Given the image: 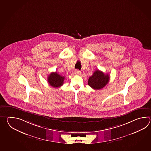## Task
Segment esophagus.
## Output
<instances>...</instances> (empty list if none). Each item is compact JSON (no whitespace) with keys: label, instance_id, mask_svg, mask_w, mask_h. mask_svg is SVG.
<instances>
[{"label":"esophagus","instance_id":"obj_1","mask_svg":"<svg viewBox=\"0 0 151 151\" xmlns=\"http://www.w3.org/2000/svg\"><path fill=\"white\" fill-rule=\"evenodd\" d=\"M74 73H75V74H77V75H80L81 74V72L79 71V70H76Z\"/></svg>","mask_w":151,"mask_h":151}]
</instances>
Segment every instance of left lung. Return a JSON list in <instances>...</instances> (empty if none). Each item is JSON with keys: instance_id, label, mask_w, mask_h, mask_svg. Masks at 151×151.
<instances>
[{"instance_id": "1", "label": "left lung", "mask_w": 151, "mask_h": 151, "mask_svg": "<svg viewBox=\"0 0 151 151\" xmlns=\"http://www.w3.org/2000/svg\"><path fill=\"white\" fill-rule=\"evenodd\" d=\"M109 80V74H104L102 71L98 70L94 71L93 75L89 78L88 84L94 90H100L105 86Z\"/></svg>"}]
</instances>
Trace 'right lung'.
I'll use <instances>...</instances> for the list:
<instances>
[{"label": "right lung", "mask_w": 151, "mask_h": 151, "mask_svg": "<svg viewBox=\"0 0 151 151\" xmlns=\"http://www.w3.org/2000/svg\"><path fill=\"white\" fill-rule=\"evenodd\" d=\"M64 79L65 77L58 74L57 72H52L51 74L48 75L47 78L50 85L55 88L61 86L64 83Z\"/></svg>", "instance_id": "1"}]
</instances>
